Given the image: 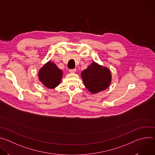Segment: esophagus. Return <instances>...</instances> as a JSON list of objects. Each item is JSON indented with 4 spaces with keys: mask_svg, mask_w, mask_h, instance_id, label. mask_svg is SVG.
<instances>
[{
    "mask_svg": "<svg viewBox=\"0 0 155 155\" xmlns=\"http://www.w3.org/2000/svg\"><path fill=\"white\" fill-rule=\"evenodd\" d=\"M77 71V69H69V72L71 73V74H74V73H75Z\"/></svg>",
    "mask_w": 155,
    "mask_h": 155,
    "instance_id": "esophagus-1",
    "label": "esophagus"
}]
</instances>
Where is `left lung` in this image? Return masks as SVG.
Instances as JSON below:
<instances>
[{
    "mask_svg": "<svg viewBox=\"0 0 155 155\" xmlns=\"http://www.w3.org/2000/svg\"><path fill=\"white\" fill-rule=\"evenodd\" d=\"M81 76L85 87L93 94L106 90L112 80L111 73L108 68L95 62L83 71Z\"/></svg>",
    "mask_w": 155,
    "mask_h": 155,
    "instance_id": "obj_1",
    "label": "left lung"
}]
</instances>
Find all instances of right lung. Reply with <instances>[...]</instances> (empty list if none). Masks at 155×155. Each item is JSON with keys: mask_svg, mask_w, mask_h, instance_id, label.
Segmentation results:
<instances>
[{"mask_svg": "<svg viewBox=\"0 0 155 155\" xmlns=\"http://www.w3.org/2000/svg\"><path fill=\"white\" fill-rule=\"evenodd\" d=\"M62 77V71L51 61L44 65L38 72L40 81L50 89L56 87L60 83Z\"/></svg>", "mask_w": 155, "mask_h": 155, "instance_id": "right-lung-1", "label": "right lung"}]
</instances>
